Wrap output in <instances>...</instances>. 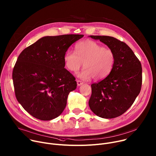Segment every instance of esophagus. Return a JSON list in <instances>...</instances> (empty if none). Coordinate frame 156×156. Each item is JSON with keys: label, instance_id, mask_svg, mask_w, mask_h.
Returning <instances> with one entry per match:
<instances>
[{"label": "esophagus", "instance_id": "obj_1", "mask_svg": "<svg viewBox=\"0 0 156 156\" xmlns=\"http://www.w3.org/2000/svg\"><path fill=\"white\" fill-rule=\"evenodd\" d=\"M76 82H77V85L78 86H81V84H83V83L82 82V81H80V80H76Z\"/></svg>", "mask_w": 156, "mask_h": 156}]
</instances>
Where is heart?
Wrapping results in <instances>:
<instances>
[{
    "label": "heart",
    "instance_id": "b5f03b06",
    "mask_svg": "<svg viewBox=\"0 0 156 156\" xmlns=\"http://www.w3.org/2000/svg\"><path fill=\"white\" fill-rule=\"evenodd\" d=\"M65 66L72 72H78L81 66L85 67L78 76L83 80H99L107 77L112 72L115 61L114 52L104 48L98 42L86 40L75 46V52H66L63 56Z\"/></svg>",
    "mask_w": 156,
    "mask_h": 156
}]
</instances>
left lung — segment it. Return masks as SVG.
Wrapping results in <instances>:
<instances>
[{"instance_id": "obj_1", "label": "left lung", "mask_w": 156, "mask_h": 156, "mask_svg": "<svg viewBox=\"0 0 156 156\" xmlns=\"http://www.w3.org/2000/svg\"><path fill=\"white\" fill-rule=\"evenodd\" d=\"M89 37L103 42L115 56L110 73L102 81L91 84L89 106L96 115L114 119L125 113L140 94L142 84L141 64L125 42L107 36Z\"/></svg>"}]
</instances>
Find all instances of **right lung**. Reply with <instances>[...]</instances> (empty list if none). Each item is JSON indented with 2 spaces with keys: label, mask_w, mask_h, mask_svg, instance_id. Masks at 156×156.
Here are the masks:
<instances>
[{
  "label": "right lung",
  "mask_w": 156,
  "mask_h": 156,
  "mask_svg": "<svg viewBox=\"0 0 156 156\" xmlns=\"http://www.w3.org/2000/svg\"><path fill=\"white\" fill-rule=\"evenodd\" d=\"M83 34L44 36L18 57L12 78L18 102L33 117L51 120L65 109L75 78L65 69L63 56Z\"/></svg>",
  "instance_id": "right-lung-1"
}]
</instances>
